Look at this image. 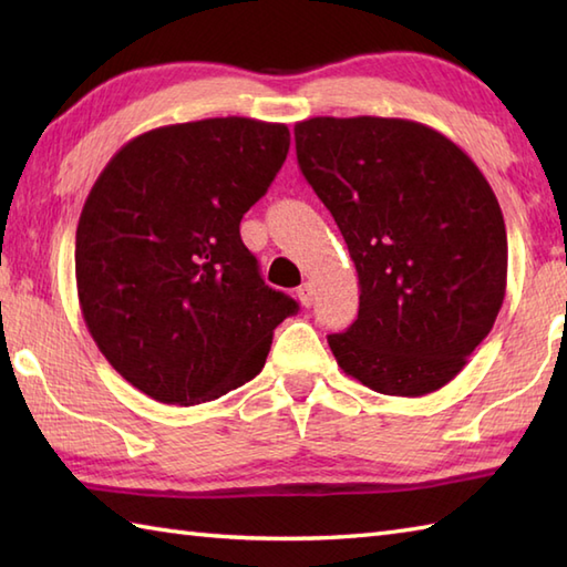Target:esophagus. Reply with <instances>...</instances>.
<instances>
[{"label":"esophagus","mask_w":567,"mask_h":567,"mask_svg":"<svg viewBox=\"0 0 567 567\" xmlns=\"http://www.w3.org/2000/svg\"><path fill=\"white\" fill-rule=\"evenodd\" d=\"M297 297H299V302H302V307H311V302H315V287H311L309 282H305L297 290Z\"/></svg>","instance_id":"esophagus-1"}]
</instances>
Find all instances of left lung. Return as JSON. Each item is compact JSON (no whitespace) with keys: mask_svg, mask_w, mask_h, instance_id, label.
Returning a JSON list of instances; mask_svg holds the SVG:
<instances>
[{"mask_svg":"<svg viewBox=\"0 0 567 567\" xmlns=\"http://www.w3.org/2000/svg\"><path fill=\"white\" fill-rule=\"evenodd\" d=\"M295 143L358 272V319L329 336L336 363L380 394L441 390L507 292L495 192L451 138L409 118L315 116Z\"/></svg>","mask_w":567,"mask_h":567,"instance_id":"obj_1","label":"left lung"}]
</instances>
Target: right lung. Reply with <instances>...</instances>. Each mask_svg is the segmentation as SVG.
I'll return each mask as SVG.
<instances>
[{"mask_svg": "<svg viewBox=\"0 0 567 567\" xmlns=\"http://www.w3.org/2000/svg\"><path fill=\"white\" fill-rule=\"evenodd\" d=\"M290 128L246 116L146 131L84 202L75 280L102 355L155 402L219 400L258 375L299 309L262 282L240 219L280 171Z\"/></svg>", "mask_w": 567, "mask_h": 567, "instance_id": "right-lung-1", "label": "right lung"}]
</instances>
